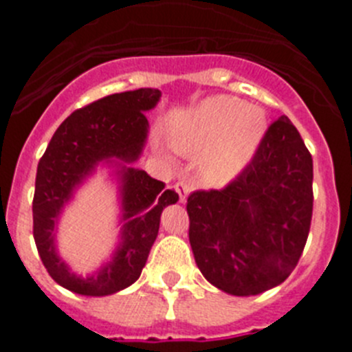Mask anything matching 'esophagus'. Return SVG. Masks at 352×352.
<instances>
[{
    "mask_svg": "<svg viewBox=\"0 0 352 352\" xmlns=\"http://www.w3.org/2000/svg\"><path fill=\"white\" fill-rule=\"evenodd\" d=\"M174 188H176V192L179 195V203H186V197L190 194V185L185 182H178L174 185Z\"/></svg>",
    "mask_w": 352,
    "mask_h": 352,
    "instance_id": "1",
    "label": "esophagus"
}]
</instances>
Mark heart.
I'll list each match as a JSON object with an SVG mask.
<instances>
[{"mask_svg": "<svg viewBox=\"0 0 352 352\" xmlns=\"http://www.w3.org/2000/svg\"><path fill=\"white\" fill-rule=\"evenodd\" d=\"M266 129L263 109L247 107L232 96H214L174 130L173 144L185 155L204 151L199 162L201 178L208 185L222 186L250 164Z\"/></svg>", "mask_w": 352, "mask_h": 352, "instance_id": "obj_1", "label": "heart"}]
</instances>
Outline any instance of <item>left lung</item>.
I'll list each match as a JSON object with an SVG mask.
<instances>
[{
  "mask_svg": "<svg viewBox=\"0 0 352 352\" xmlns=\"http://www.w3.org/2000/svg\"><path fill=\"white\" fill-rule=\"evenodd\" d=\"M312 179V155L291 120L280 116L238 178L222 190L188 195V238L204 278L234 296L282 284L309 238Z\"/></svg>",
  "mask_w": 352,
  "mask_h": 352,
  "instance_id": "8db88e82",
  "label": "left lung"
}]
</instances>
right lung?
I'll list each match as a JSON object with an SVG mask.
<instances>
[{
    "label": "right lung",
    "mask_w": 352,
    "mask_h": 352,
    "mask_svg": "<svg viewBox=\"0 0 352 352\" xmlns=\"http://www.w3.org/2000/svg\"><path fill=\"white\" fill-rule=\"evenodd\" d=\"M162 93L153 88L114 93L77 109L58 126L38 162L33 197V236L40 259L60 285L82 296H107L141 276L160 227L164 208L178 194L146 170L126 167L138 160L148 138L146 111ZM100 161L120 169L122 241L111 261L87 277L72 274L55 250V226L73 190Z\"/></svg>",
    "instance_id": "right-lung-1"
}]
</instances>
